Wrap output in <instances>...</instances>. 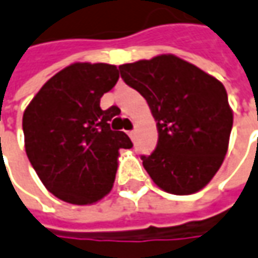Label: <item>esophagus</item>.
<instances>
[{"instance_id":"34e87169","label":"esophagus","mask_w":258,"mask_h":258,"mask_svg":"<svg viewBox=\"0 0 258 258\" xmlns=\"http://www.w3.org/2000/svg\"><path fill=\"white\" fill-rule=\"evenodd\" d=\"M128 136H130V139H134V136H136V131L133 130V131H128Z\"/></svg>"}]
</instances>
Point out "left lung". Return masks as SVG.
Returning a JSON list of instances; mask_svg holds the SVG:
<instances>
[{"label": "left lung", "mask_w": 258, "mask_h": 258, "mask_svg": "<svg viewBox=\"0 0 258 258\" xmlns=\"http://www.w3.org/2000/svg\"><path fill=\"white\" fill-rule=\"evenodd\" d=\"M119 72L144 96L157 122V147L141 156L153 182L173 195L204 189L230 144L234 117L224 85L174 54L124 63Z\"/></svg>", "instance_id": "obj_1"}]
</instances>
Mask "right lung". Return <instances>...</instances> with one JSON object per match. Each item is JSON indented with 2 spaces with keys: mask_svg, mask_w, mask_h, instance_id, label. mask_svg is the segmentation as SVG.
Returning <instances> with one entry per match:
<instances>
[{
  "mask_svg": "<svg viewBox=\"0 0 258 258\" xmlns=\"http://www.w3.org/2000/svg\"><path fill=\"white\" fill-rule=\"evenodd\" d=\"M119 78L115 64L76 62L40 88L23 114L24 146L46 189L73 205L107 196L115 180L119 149L133 143L109 121L119 109L99 102Z\"/></svg>",
  "mask_w": 258,
  "mask_h": 258,
  "instance_id": "add662e5",
  "label": "right lung"
}]
</instances>
